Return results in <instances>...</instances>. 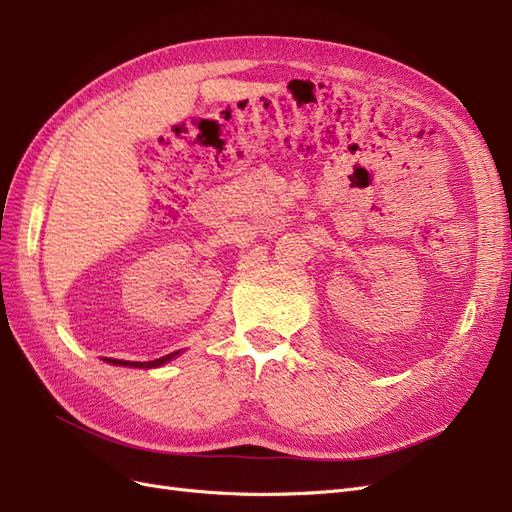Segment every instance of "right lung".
<instances>
[{"label": "right lung", "mask_w": 512, "mask_h": 512, "mask_svg": "<svg viewBox=\"0 0 512 512\" xmlns=\"http://www.w3.org/2000/svg\"><path fill=\"white\" fill-rule=\"evenodd\" d=\"M179 354V350L177 352H170V354H166V356H160V359H156V361H134V363H130V361H115V359H108V363H113V365H130V367H145V369H149V367H158V365H164L166 361H170V359H175V356Z\"/></svg>", "instance_id": "add662e5"}]
</instances>
